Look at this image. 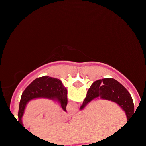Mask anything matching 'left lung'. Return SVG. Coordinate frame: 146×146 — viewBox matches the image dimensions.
I'll use <instances>...</instances> for the list:
<instances>
[{
    "mask_svg": "<svg viewBox=\"0 0 146 146\" xmlns=\"http://www.w3.org/2000/svg\"><path fill=\"white\" fill-rule=\"evenodd\" d=\"M38 98H45L57 100L60 102L62 108L66 111L67 105V90L60 80L44 76L37 78L25 88L21 95L18 110V121L22 124L25 106L31 100ZM18 122V123H19Z\"/></svg>",
    "mask_w": 146,
    "mask_h": 146,
    "instance_id": "8db88e82",
    "label": "left lung"
}]
</instances>
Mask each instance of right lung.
<instances>
[{
  "label": "right lung",
  "mask_w": 146,
  "mask_h": 146,
  "mask_svg": "<svg viewBox=\"0 0 146 146\" xmlns=\"http://www.w3.org/2000/svg\"><path fill=\"white\" fill-rule=\"evenodd\" d=\"M98 97L118 104L126 114L128 121L133 116L135 107L131 95L126 88L115 79L105 78L93 82L87 92L80 109H83L88 102Z\"/></svg>",
  "instance_id": "right-lung-1"
}]
</instances>
